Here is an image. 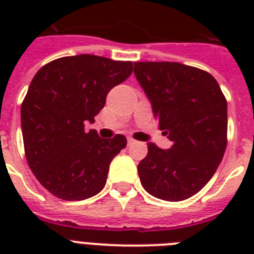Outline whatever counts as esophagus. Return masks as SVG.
<instances>
[{
  "label": "esophagus",
  "mask_w": 254,
  "mask_h": 254,
  "mask_svg": "<svg viewBox=\"0 0 254 254\" xmlns=\"http://www.w3.org/2000/svg\"><path fill=\"white\" fill-rule=\"evenodd\" d=\"M133 143H135V139L127 138V145H129V146H130V145H133Z\"/></svg>",
  "instance_id": "obj_1"
}]
</instances>
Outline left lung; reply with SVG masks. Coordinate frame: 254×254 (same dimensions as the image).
<instances>
[{"mask_svg":"<svg viewBox=\"0 0 254 254\" xmlns=\"http://www.w3.org/2000/svg\"><path fill=\"white\" fill-rule=\"evenodd\" d=\"M134 75L150 100L159 129L173 142L147 143L141 185L167 201L189 199L204 187L227 147V100L211 73L175 62H134Z\"/></svg>","mask_w":254,"mask_h":254,"instance_id":"1","label":"left lung"}]
</instances>
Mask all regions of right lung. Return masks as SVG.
Wrapping results in <instances>:
<instances>
[{
    "label": "right lung",
    "mask_w": 254,
    "mask_h": 254,
    "mask_svg": "<svg viewBox=\"0 0 254 254\" xmlns=\"http://www.w3.org/2000/svg\"><path fill=\"white\" fill-rule=\"evenodd\" d=\"M131 71V62L81 54L55 59L35 73L21 107L22 135L30 169L49 192L84 200L104 189L127 138H100L93 129L84 130V123L95 121L108 92Z\"/></svg>",
    "instance_id": "1"
}]
</instances>
